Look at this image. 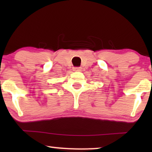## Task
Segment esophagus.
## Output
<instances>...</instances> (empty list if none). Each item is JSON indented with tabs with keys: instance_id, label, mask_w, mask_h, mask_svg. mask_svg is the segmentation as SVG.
I'll list each match as a JSON object with an SVG mask.
<instances>
[{
	"instance_id": "obj_1",
	"label": "esophagus",
	"mask_w": 152,
	"mask_h": 152,
	"mask_svg": "<svg viewBox=\"0 0 152 152\" xmlns=\"http://www.w3.org/2000/svg\"><path fill=\"white\" fill-rule=\"evenodd\" d=\"M73 71H81V67H74L73 68Z\"/></svg>"
}]
</instances>
